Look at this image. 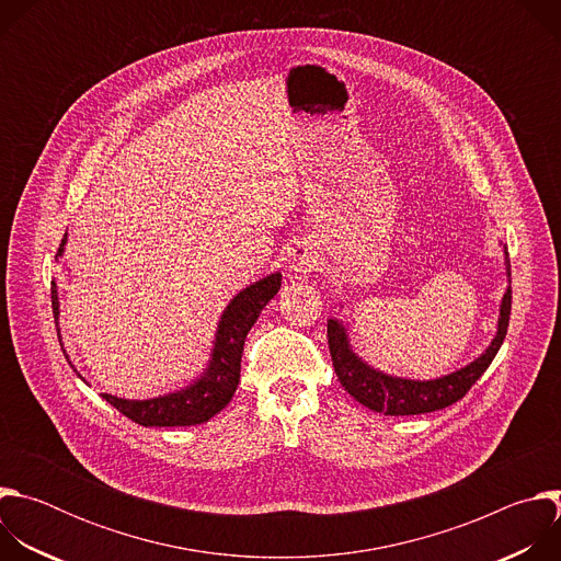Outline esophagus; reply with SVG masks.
I'll use <instances>...</instances> for the list:
<instances>
[{
	"mask_svg": "<svg viewBox=\"0 0 561 561\" xmlns=\"http://www.w3.org/2000/svg\"><path fill=\"white\" fill-rule=\"evenodd\" d=\"M314 266H317V251H314V247H310V244H297L295 251H293V255H290V260H288V271H290V275L301 277V275L314 271Z\"/></svg>",
	"mask_w": 561,
	"mask_h": 561,
	"instance_id": "34e87169",
	"label": "esophagus"
}]
</instances>
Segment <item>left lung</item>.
Instances as JSON below:
<instances>
[{"instance_id":"left-lung-1","label":"left lung","mask_w":561,"mask_h":561,"mask_svg":"<svg viewBox=\"0 0 561 561\" xmlns=\"http://www.w3.org/2000/svg\"><path fill=\"white\" fill-rule=\"evenodd\" d=\"M506 255V275L511 277V260L508 251L504 249ZM511 301H513V290H511V279L508 288L502 297L500 306V319H497V333L491 342V346L479 355L474 362L468 366L437 377V379H404V377H392L386 375L373 366H368L351 346L346 327L340 322V319H329V348H331V359L335 366V373L342 381V386L357 399L359 404L375 413L383 415H422V413H433L439 409H446L470 390V386L484 375V370L491 366L495 359L500 346L504 344L506 331H508V319H511Z\"/></svg>"}]
</instances>
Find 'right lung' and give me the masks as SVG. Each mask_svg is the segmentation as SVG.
Returning a JSON list of instances; mask_svg holds the SVG:
<instances>
[{
	"label": "right lung",
	"instance_id": "add662e5",
	"mask_svg": "<svg viewBox=\"0 0 561 561\" xmlns=\"http://www.w3.org/2000/svg\"><path fill=\"white\" fill-rule=\"evenodd\" d=\"M64 244H66V234L59 244L57 257H61ZM279 286H282V273H273L247 286L244 290H239L230 299L217 324L215 346H213L208 366L186 388L169 394H159L152 399H122L108 392H104L102 397L122 415H126L139 426H195V424L208 422L213 415L226 409V404L232 399L239 383V370H242V353H244L247 335L257 322L262 308L277 295ZM50 299H53V314H55V327L59 337V324H57L59 297H57L55 282L50 286Z\"/></svg>",
	"mask_w": 561,
	"mask_h": 561
}]
</instances>
